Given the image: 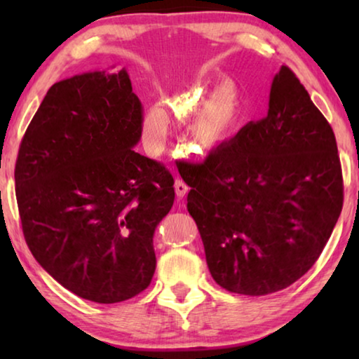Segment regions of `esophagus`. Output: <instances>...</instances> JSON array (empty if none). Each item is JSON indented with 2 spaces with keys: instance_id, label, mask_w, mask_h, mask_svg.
<instances>
[{
  "instance_id": "34e87169",
  "label": "esophagus",
  "mask_w": 359,
  "mask_h": 359,
  "mask_svg": "<svg viewBox=\"0 0 359 359\" xmlns=\"http://www.w3.org/2000/svg\"><path fill=\"white\" fill-rule=\"evenodd\" d=\"M174 190H175V194H177V198L180 199V198H184L185 194L188 193V187H187L185 182H182V180H175V184H174Z\"/></svg>"
}]
</instances>
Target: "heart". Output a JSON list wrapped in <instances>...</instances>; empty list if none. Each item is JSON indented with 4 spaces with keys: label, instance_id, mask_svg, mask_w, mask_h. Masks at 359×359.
Instances as JSON below:
<instances>
[{
    "label": "heart",
    "instance_id": "obj_1",
    "mask_svg": "<svg viewBox=\"0 0 359 359\" xmlns=\"http://www.w3.org/2000/svg\"><path fill=\"white\" fill-rule=\"evenodd\" d=\"M193 92L182 98L188 100ZM247 120L245 100L241 85L231 77H222L214 83L185 120V133L198 154H212L233 141L244 128ZM169 126L165 107L151 102L141 121L144 144L155 149L163 142Z\"/></svg>",
    "mask_w": 359,
    "mask_h": 359
}]
</instances>
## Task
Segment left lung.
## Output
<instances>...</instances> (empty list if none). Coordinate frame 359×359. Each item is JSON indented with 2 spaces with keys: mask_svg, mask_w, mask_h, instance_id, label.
I'll return each instance as SVG.
<instances>
[{
  "mask_svg": "<svg viewBox=\"0 0 359 359\" xmlns=\"http://www.w3.org/2000/svg\"><path fill=\"white\" fill-rule=\"evenodd\" d=\"M182 177L210 274L231 293L264 296L294 283L342 210L336 137L287 66L272 81L266 117Z\"/></svg>",
  "mask_w": 359,
  "mask_h": 359,
  "instance_id": "obj_1",
  "label": "left lung"
}]
</instances>
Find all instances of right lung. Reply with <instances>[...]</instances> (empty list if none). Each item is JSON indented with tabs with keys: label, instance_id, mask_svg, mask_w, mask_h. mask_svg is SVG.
I'll return each mask as SVG.
<instances>
[{
	"label": "right lung",
	"instance_id": "obj_1",
	"mask_svg": "<svg viewBox=\"0 0 359 359\" xmlns=\"http://www.w3.org/2000/svg\"><path fill=\"white\" fill-rule=\"evenodd\" d=\"M141 121L128 71H90L53 83L22 139L23 236L42 269L82 299L126 301L154 277L174 179L135 151Z\"/></svg>",
	"mask_w": 359,
	"mask_h": 359
}]
</instances>
